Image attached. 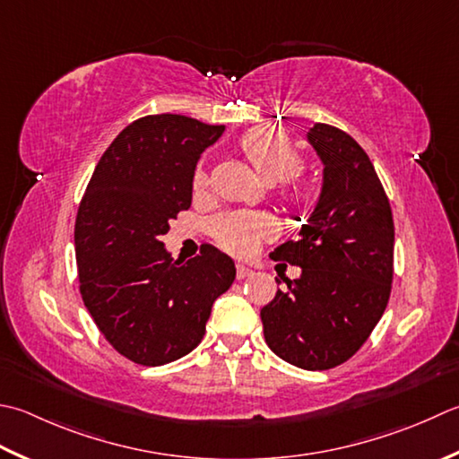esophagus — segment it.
<instances>
[{"instance_id": "obj_1", "label": "esophagus", "mask_w": 459, "mask_h": 459, "mask_svg": "<svg viewBox=\"0 0 459 459\" xmlns=\"http://www.w3.org/2000/svg\"><path fill=\"white\" fill-rule=\"evenodd\" d=\"M250 274H253V271H250L248 266L237 264V278H238V281H242V278H247V276H250Z\"/></svg>"}]
</instances>
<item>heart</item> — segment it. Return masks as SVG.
<instances>
[{"label":"heart","mask_w":459,"mask_h":459,"mask_svg":"<svg viewBox=\"0 0 459 459\" xmlns=\"http://www.w3.org/2000/svg\"><path fill=\"white\" fill-rule=\"evenodd\" d=\"M240 149L255 167L256 175L268 185L282 183L286 178L294 177L302 167V157L290 139L282 133L274 131H255L248 133L240 141ZM195 191H203L209 185V173L204 167L195 170L193 178ZM294 203L310 204L316 196L314 183L302 181L296 183L290 191ZM274 224L266 214H250V212H232L229 217L217 221L212 229L214 240L230 255L248 256L258 247L260 240L273 235Z\"/></svg>","instance_id":"obj_1"}]
</instances>
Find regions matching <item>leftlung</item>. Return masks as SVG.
<instances>
[{
	"instance_id": "obj_1",
	"label": "left lung",
	"mask_w": 459,
	"mask_h": 459,
	"mask_svg": "<svg viewBox=\"0 0 459 459\" xmlns=\"http://www.w3.org/2000/svg\"><path fill=\"white\" fill-rule=\"evenodd\" d=\"M307 139L320 157L322 191L296 240L271 256L302 268L260 310L273 352L304 370L352 358L378 325L394 276L390 201L366 151L326 123ZM281 284V281H276Z\"/></svg>"
}]
</instances>
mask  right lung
<instances>
[{
  "label": "right lung",
  "instance_id": "right-lung-1",
  "mask_svg": "<svg viewBox=\"0 0 459 459\" xmlns=\"http://www.w3.org/2000/svg\"><path fill=\"white\" fill-rule=\"evenodd\" d=\"M224 125L147 115L111 143L75 221L79 290L97 328L134 364L163 366L201 344L212 302L237 276L232 258L206 247L175 260L160 237L193 201L201 152Z\"/></svg>",
  "mask_w": 459,
  "mask_h": 459
}]
</instances>
